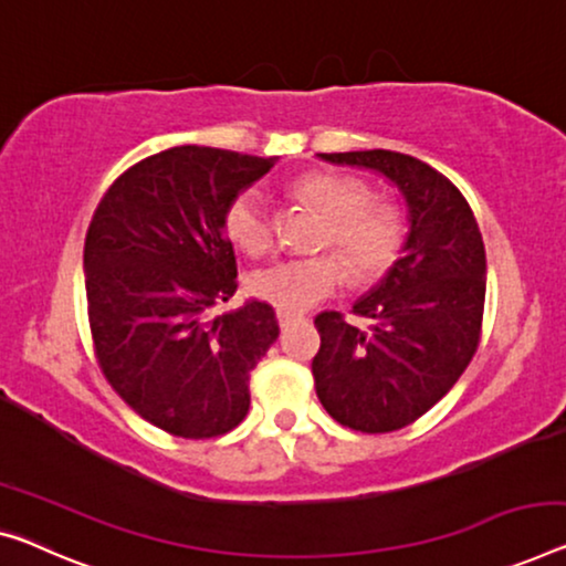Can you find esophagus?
<instances>
[{
  "instance_id": "esophagus-1",
  "label": "esophagus",
  "mask_w": 566,
  "mask_h": 566,
  "mask_svg": "<svg viewBox=\"0 0 566 566\" xmlns=\"http://www.w3.org/2000/svg\"><path fill=\"white\" fill-rule=\"evenodd\" d=\"M293 321H301L298 313H289V311H277V324H281V328H289Z\"/></svg>"
}]
</instances>
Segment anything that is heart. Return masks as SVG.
Instances as JSON below:
<instances>
[{
    "mask_svg": "<svg viewBox=\"0 0 566 566\" xmlns=\"http://www.w3.org/2000/svg\"><path fill=\"white\" fill-rule=\"evenodd\" d=\"M293 195L324 217L321 245L336 248L356 281H371L397 260L402 217L392 205L371 202L364 181L346 174L313 171L295 181ZM224 232L245 255L258 258L273 248L275 220L260 189H245L232 199L224 212ZM343 261L338 255L277 260L250 273L248 291L277 311L301 313L342 289L346 283Z\"/></svg>",
    "mask_w": 566,
    "mask_h": 566,
    "instance_id": "obj_1",
    "label": "heart"
}]
</instances>
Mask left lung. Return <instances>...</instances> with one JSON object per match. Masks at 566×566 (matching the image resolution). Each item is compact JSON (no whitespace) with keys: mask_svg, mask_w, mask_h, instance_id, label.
<instances>
[{"mask_svg":"<svg viewBox=\"0 0 566 566\" xmlns=\"http://www.w3.org/2000/svg\"><path fill=\"white\" fill-rule=\"evenodd\" d=\"M371 169L399 189L410 232L385 277L354 303L369 328L318 313L313 379L324 410L361 432L415 422L471 364L485 303V248L465 197L428 164L399 151L318 154Z\"/></svg>","mask_w":566,"mask_h":566,"instance_id":"1","label":"left lung"}]
</instances>
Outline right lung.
<instances>
[{"label": "right lung", "instance_id": "1", "mask_svg": "<svg viewBox=\"0 0 566 566\" xmlns=\"http://www.w3.org/2000/svg\"><path fill=\"white\" fill-rule=\"evenodd\" d=\"M275 161L174 146L120 174L85 234L101 369L128 407L177 438L238 428L250 407V371L281 334L263 301L210 313L238 291L224 212Z\"/></svg>", "mask_w": 566, "mask_h": 566}]
</instances>
